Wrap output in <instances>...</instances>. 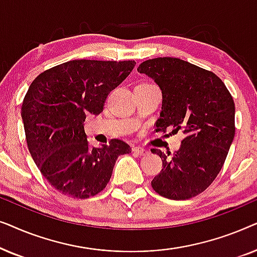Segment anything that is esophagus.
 Masks as SVG:
<instances>
[{
    "instance_id": "obj_1",
    "label": "esophagus",
    "mask_w": 257,
    "mask_h": 257,
    "mask_svg": "<svg viewBox=\"0 0 257 257\" xmlns=\"http://www.w3.org/2000/svg\"><path fill=\"white\" fill-rule=\"evenodd\" d=\"M132 151H133V153L137 154V156H144V154L147 153V151L145 149H143V147H140V146L133 147Z\"/></svg>"
}]
</instances>
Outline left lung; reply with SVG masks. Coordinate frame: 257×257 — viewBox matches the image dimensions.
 I'll list each match as a JSON object with an SVG mask.
<instances>
[{
    "label": "left lung",
    "instance_id": "1",
    "mask_svg": "<svg viewBox=\"0 0 257 257\" xmlns=\"http://www.w3.org/2000/svg\"><path fill=\"white\" fill-rule=\"evenodd\" d=\"M138 72L152 78L163 93L156 131L174 135L181 130L185 135L173 154L151 150L163 160L151 185L167 199H191L212 184L226 160L235 136L233 97L215 73L180 58L149 59Z\"/></svg>",
    "mask_w": 257,
    "mask_h": 257
}]
</instances>
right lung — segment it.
I'll return each mask as SVG.
<instances>
[{
  "mask_svg": "<svg viewBox=\"0 0 257 257\" xmlns=\"http://www.w3.org/2000/svg\"><path fill=\"white\" fill-rule=\"evenodd\" d=\"M135 61L76 59L47 70L30 84L22 104L29 152L43 177L63 194L86 199L103 191L119 156L131 147L112 139L91 150L86 115L99 114L107 94L135 68Z\"/></svg>",
  "mask_w": 257,
  "mask_h": 257,
  "instance_id": "right-lung-1",
  "label": "right lung"
}]
</instances>
